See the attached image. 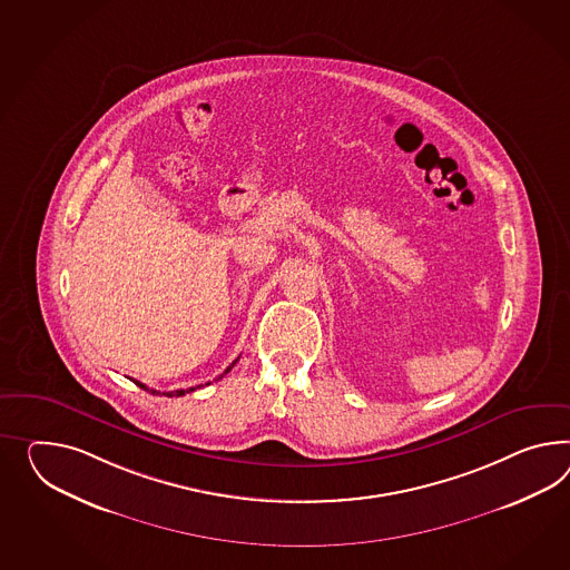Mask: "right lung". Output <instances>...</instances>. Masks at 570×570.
Instances as JSON below:
<instances>
[{
    "instance_id": "right-lung-1",
    "label": "right lung",
    "mask_w": 570,
    "mask_h": 570,
    "mask_svg": "<svg viewBox=\"0 0 570 570\" xmlns=\"http://www.w3.org/2000/svg\"><path fill=\"white\" fill-rule=\"evenodd\" d=\"M235 362H237V360H235ZM235 362H234V364L229 365V367H227V370H225V372H223V374H220V379H223V376H225V374H227V372H229V370H232V367H234ZM134 382H136V384H138V386H140V389H145V391H147V393L161 394V393H159V391H155V389H148L147 384H142V382H138V380H134ZM191 391H194V386H191V389H188V391H184V389H181V391H171V393H163V394H165V396H181V394L191 393Z\"/></svg>"
}]
</instances>
